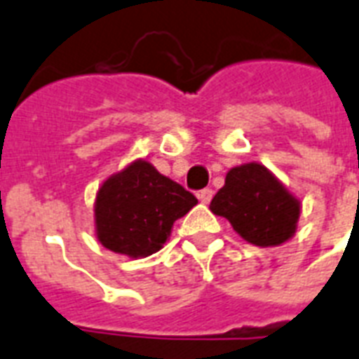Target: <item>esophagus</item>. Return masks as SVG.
Here are the masks:
<instances>
[{"mask_svg": "<svg viewBox=\"0 0 359 359\" xmlns=\"http://www.w3.org/2000/svg\"><path fill=\"white\" fill-rule=\"evenodd\" d=\"M211 198H213V189H202L198 193V200L202 204H210Z\"/></svg>", "mask_w": 359, "mask_h": 359, "instance_id": "obj_1", "label": "esophagus"}]
</instances>
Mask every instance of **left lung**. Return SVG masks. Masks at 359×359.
Returning <instances> with one entry per match:
<instances>
[{"instance_id":"left-lung-1","label":"left lung","mask_w":359,"mask_h":359,"mask_svg":"<svg viewBox=\"0 0 359 359\" xmlns=\"http://www.w3.org/2000/svg\"><path fill=\"white\" fill-rule=\"evenodd\" d=\"M210 210L229 219L243 240L258 247L285 243L294 236L299 219L298 200L258 163L232 168L223 189L211 200Z\"/></svg>"}]
</instances>
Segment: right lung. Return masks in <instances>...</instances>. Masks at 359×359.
Listing matches in <instances>:
<instances>
[{"label": "right lung", "instance_id": "add662e5", "mask_svg": "<svg viewBox=\"0 0 359 359\" xmlns=\"http://www.w3.org/2000/svg\"><path fill=\"white\" fill-rule=\"evenodd\" d=\"M198 200L148 161H135L102 183L95 200V232L102 245L130 258L165 245L172 226Z\"/></svg>", "mask_w": 359, "mask_h": 359}]
</instances>
